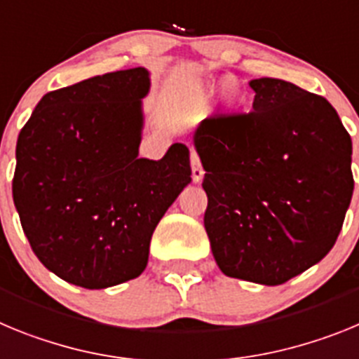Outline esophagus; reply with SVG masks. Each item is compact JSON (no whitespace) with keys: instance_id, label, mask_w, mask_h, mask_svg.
Segmentation results:
<instances>
[{"instance_id":"1","label":"esophagus","mask_w":359,"mask_h":359,"mask_svg":"<svg viewBox=\"0 0 359 359\" xmlns=\"http://www.w3.org/2000/svg\"><path fill=\"white\" fill-rule=\"evenodd\" d=\"M190 165H192V182L201 183L205 170H203V167H201V163H199V158L196 152H192V156H190Z\"/></svg>"}]
</instances>
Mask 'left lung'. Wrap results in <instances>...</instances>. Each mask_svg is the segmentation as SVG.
I'll return each instance as SVG.
<instances>
[{"label": "left lung", "instance_id": "left-lung-1", "mask_svg": "<svg viewBox=\"0 0 359 359\" xmlns=\"http://www.w3.org/2000/svg\"><path fill=\"white\" fill-rule=\"evenodd\" d=\"M252 113L199 122L205 230L226 277L278 286L331 252L354 190L353 142L323 97L253 79Z\"/></svg>", "mask_w": 359, "mask_h": 359}]
</instances>
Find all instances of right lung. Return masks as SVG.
Returning a JSON list of instances; mask_svg holds the SVG:
<instances>
[{
  "mask_svg": "<svg viewBox=\"0 0 359 359\" xmlns=\"http://www.w3.org/2000/svg\"><path fill=\"white\" fill-rule=\"evenodd\" d=\"M149 90L145 68L86 79L44 95L19 133L15 210L37 259L69 284L142 275L152 231L192 182L185 144L138 156Z\"/></svg>",
  "mask_w": 359,
  "mask_h": 359,
  "instance_id": "obj_1",
  "label": "right lung"
}]
</instances>
